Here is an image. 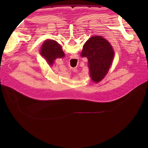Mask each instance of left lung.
I'll return each instance as SVG.
<instances>
[{
  "mask_svg": "<svg viewBox=\"0 0 148 148\" xmlns=\"http://www.w3.org/2000/svg\"><path fill=\"white\" fill-rule=\"evenodd\" d=\"M114 54L112 46L101 36L91 37L84 43L81 55L88 58L90 76L94 82L98 83L104 78Z\"/></svg>",
  "mask_w": 148,
  "mask_h": 148,
  "instance_id": "left-lung-1",
  "label": "left lung"
}]
</instances>
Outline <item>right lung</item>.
<instances>
[{"mask_svg": "<svg viewBox=\"0 0 148 148\" xmlns=\"http://www.w3.org/2000/svg\"><path fill=\"white\" fill-rule=\"evenodd\" d=\"M40 54L46 58L49 65H53L56 58H63L65 56L61 46L53 40H48L43 43Z\"/></svg>", "mask_w": 148, "mask_h": 148, "instance_id": "add662e5", "label": "right lung"}]
</instances>
